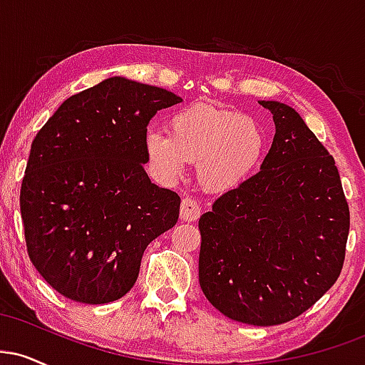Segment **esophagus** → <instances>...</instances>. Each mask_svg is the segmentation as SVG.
Instances as JSON below:
<instances>
[{
	"label": "esophagus",
	"mask_w": 365,
	"mask_h": 365,
	"mask_svg": "<svg viewBox=\"0 0 365 365\" xmlns=\"http://www.w3.org/2000/svg\"><path fill=\"white\" fill-rule=\"evenodd\" d=\"M200 216V206L195 199L192 197H185L182 200V206H180V217L183 221H195Z\"/></svg>",
	"instance_id": "esophagus-1"
}]
</instances>
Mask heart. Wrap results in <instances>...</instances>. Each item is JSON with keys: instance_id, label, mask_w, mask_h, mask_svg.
Instances as JSON below:
<instances>
[{"instance_id": "obj_1", "label": "heart", "mask_w": 365, "mask_h": 365, "mask_svg": "<svg viewBox=\"0 0 365 365\" xmlns=\"http://www.w3.org/2000/svg\"><path fill=\"white\" fill-rule=\"evenodd\" d=\"M168 130H149L144 137L149 166L165 182H175L188 163H197L200 185L220 194L242 185L261 163L262 130L242 113L195 103L175 111Z\"/></svg>"}]
</instances>
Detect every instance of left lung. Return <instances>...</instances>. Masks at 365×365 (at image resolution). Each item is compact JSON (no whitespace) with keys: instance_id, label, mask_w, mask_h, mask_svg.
<instances>
[{"instance_id":"obj_1","label":"left lung","mask_w":365,"mask_h":365,"mask_svg":"<svg viewBox=\"0 0 365 365\" xmlns=\"http://www.w3.org/2000/svg\"><path fill=\"white\" fill-rule=\"evenodd\" d=\"M271 111L274 139L261 171L199 220V283L230 319L274 326L295 319L341 273L350 211L340 173L292 106Z\"/></svg>"}]
</instances>
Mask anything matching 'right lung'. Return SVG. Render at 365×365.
Masks as SVG:
<instances>
[{"label": "right lung", "mask_w": 365, "mask_h": 365, "mask_svg": "<svg viewBox=\"0 0 365 365\" xmlns=\"http://www.w3.org/2000/svg\"><path fill=\"white\" fill-rule=\"evenodd\" d=\"M182 98L110 77L66 99L37 132L20 190L27 252L58 293L82 304L121 299L142 255L178 221L177 192L150 183V118Z\"/></svg>", "instance_id": "add662e5"}]
</instances>
